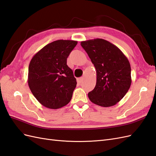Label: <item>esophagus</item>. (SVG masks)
<instances>
[{
    "label": "esophagus",
    "mask_w": 156,
    "mask_h": 156,
    "mask_svg": "<svg viewBox=\"0 0 156 156\" xmlns=\"http://www.w3.org/2000/svg\"><path fill=\"white\" fill-rule=\"evenodd\" d=\"M82 80H83V77L79 78H78V80H77L78 82V83H80L82 82Z\"/></svg>",
    "instance_id": "esophagus-1"
}]
</instances>
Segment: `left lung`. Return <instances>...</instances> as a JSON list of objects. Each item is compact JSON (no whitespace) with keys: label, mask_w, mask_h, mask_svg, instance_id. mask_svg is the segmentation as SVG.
Masks as SVG:
<instances>
[{"label":"left lung","mask_w":156,"mask_h":156,"mask_svg":"<svg viewBox=\"0 0 156 156\" xmlns=\"http://www.w3.org/2000/svg\"><path fill=\"white\" fill-rule=\"evenodd\" d=\"M81 46L88 55L97 74L96 84L88 93L90 100L105 107L117 104L131 85L129 60L117 46L105 39L81 41Z\"/></svg>","instance_id":"left-lung-1"}]
</instances>
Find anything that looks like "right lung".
I'll return each mask as SVG.
<instances>
[{"mask_svg":"<svg viewBox=\"0 0 156 156\" xmlns=\"http://www.w3.org/2000/svg\"><path fill=\"white\" fill-rule=\"evenodd\" d=\"M78 42L60 39L47 44L31 58L28 68V86L44 107L57 109L71 100L76 86L67 58Z\"/></svg>","mask_w":156,"mask_h":156,"instance_id":"obj_1","label":"right lung"}]
</instances>
